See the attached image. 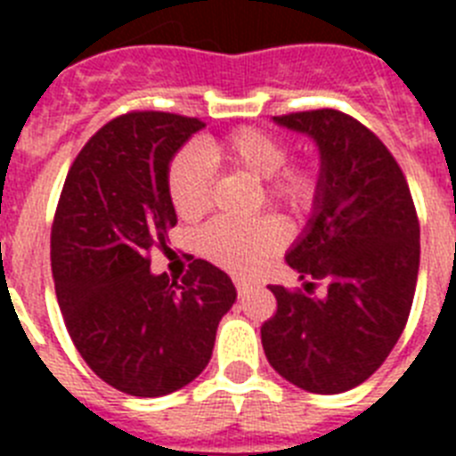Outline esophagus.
<instances>
[{
  "mask_svg": "<svg viewBox=\"0 0 456 456\" xmlns=\"http://www.w3.org/2000/svg\"><path fill=\"white\" fill-rule=\"evenodd\" d=\"M235 288H237V294H240V297H247L248 292H253V288H256V285H253L251 281H247V278H235Z\"/></svg>",
  "mask_w": 456,
  "mask_h": 456,
  "instance_id": "1",
  "label": "esophagus"
}]
</instances>
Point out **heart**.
Listing matches in <instances>:
<instances>
[{
  "label": "heart",
  "instance_id": "b5f03b06",
  "mask_svg": "<svg viewBox=\"0 0 456 456\" xmlns=\"http://www.w3.org/2000/svg\"><path fill=\"white\" fill-rule=\"evenodd\" d=\"M288 162L281 139L256 127H241L221 139H203L168 167V196L183 219H196L209 208V167L232 168L265 180V196L289 212H305L317 196V175L310 167ZM200 251L231 272H253L283 244V228L272 216L251 221L215 219L199 235Z\"/></svg>",
  "mask_w": 456,
  "mask_h": 456
}]
</instances>
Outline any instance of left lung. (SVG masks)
I'll list each match as a JSON object with an SVG mask.
<instances>
[{
    "mask_svg": "<svg viewBox=\"0 0 456 456\" xmlns=\"http://www.w3.org/2000/svg\"><path fill=\"white\" fill-rule=\"evenodd\" d=\"M320 151L313 215L285 253L299 278L324 281L289 292L269 285L278 310L265 322V356L308 393H345L388 358L409 320L420 265V225L404 173L388 148L336 109L273 116Z\"/></svg>",
    "mask_w": 456,
    "mask_h": 456,
    "instance_id": "1",
    "label": "left lung"
}]
</instances>
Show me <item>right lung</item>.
Wrapping results in <instances>:
<instances>
[{
    "mask_svg": "<svg viewBox=\"0 0 456 456\" xmlns=\"http://www.w3.org/2000/svg\"><path fill=\"white\" fill-rule=\"evenodd\" d=\"M205 123L132 111L100 127L72 162L52 225L59 308L88 368L116 390L162 397L209 363L231 276L193 260L183 281L151 272L148 253L178 224L168 167Z\"/></svg>",
    "mask_w": 456,
    "mask_h": 456,
    "instance_id": "obj_1",
    "label": "right lung"
}]
</instances>
